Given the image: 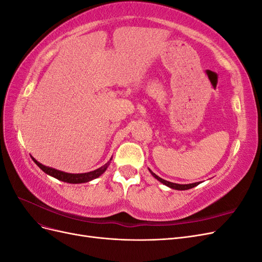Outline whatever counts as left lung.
Masks as SVG:
<instances>
[{
	"instance_id": "1",
	"label": "left lung",
	"mask_w": 262,
	"mask_h": 262,
	"mask_svg": "<svg viewBox=\"0 0 262 262\" xmlns=\"http://www.w3.org/2000/svg\"><path fill=\"white\" fill-rule=\"evenodd\" d=\"M150 171V170H149ZM150 173H152V175L157 179V180H160L162 184H164V185H166V186H168V187H170V188H172V189H176V190H188V189H191V188H193V187H195V186H198L200 184V182H194V184H189V185H179V184H173V182H170V181H167V180H164V179H162L161 177H158L157 175H155V173L153 172V171H150Z\"/></svg>"
}]
</instances>
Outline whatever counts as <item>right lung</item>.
Masks as SVG:
<instances>
[{
	"label": "right lung",
	"instance_id": "add662e5",
	"mask_svg": "<svg viewBox=\"0 0 262 262\" xmlns=\"http://www.w3.org/2000/svg\"><path fill=\"white\" fill-rule=\"evenodd\" d=\"M34 162L38 165V167L40 168L42 171H45L46 173H48V175L57 178L61 181H64V182H69V184H82V182H87V181H91L95 178L99 177L102 172H104L107 167L110 164V160L108 163H106L104 166H101L100 168L96 169V170H93L90 172H85V173H68L64 171H60L57 170L54 168L51 167H47V166H43L42 164H40L39 162H37L35 158H33Z\"/></svg>",
	"mask_w": 262,
	"mask_h": 262
}]
</instances>
